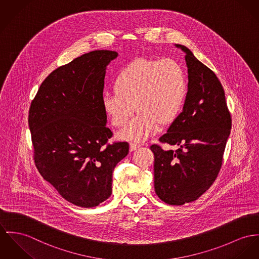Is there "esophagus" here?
I'll use <instances>...</instances> for the list:
<instances>
[{
    "label": "esophagus",
    "mask_w": 259,
    "mask_h": 259,
    "mask_svg": "<svg viewBox=\"0 0 259 259\" xmlns=\"http://www.w3.org/2000/svg\"><path fill=\"white\" fill-rule=\"evenodd\" d=\"M139 145L134 144V143H131V144H130V146H129V150H130V152H134V151H136V150H137V149H139Z\"/></svg>",
    "instance_id": "1"
}]
</instances>
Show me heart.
I'll return each mask as SVG.
<instances>
[{
	"mask_svg": "<svg viewBox=\"0 0 259 259\" xmlns=\"http://www.w3.org/2000/svg\"><path fill=\"white\" fill-rule=\"evenodd\" d=\"M114 94H103L101 106L115 127L124 126L137 108L139 114L118 133V138L143 142L179 115L187 92L186 76L178 61L139 58L117 75Z\"/></svg>",
	"mask_w": 259,
	"mask_h": 259,
	"instance_id": "heart-1",
	"label": "heart"
}]
</instances>
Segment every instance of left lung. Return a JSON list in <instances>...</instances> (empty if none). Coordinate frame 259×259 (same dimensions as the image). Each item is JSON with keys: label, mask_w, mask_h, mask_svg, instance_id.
Listing matches in <instances>:
<instances>
[{"label": "left lung", "mask_w": 259, "mask_h": 259, "mask_svg": "<svg viewBox=\"0 0 259 259\" xmlns=\"http://www.w3.org/2000/svg\"><path fill=\"white\" fill-rule=\"evenodd\" d=\"M188 73L187 94L182 111L159 141L179 149L163 151L151 146L155 156V191L169 205L198 199L219 172L232 128L225 92L215 73L184 45Z\"/></svg>", "instance_id": "left-lung-1"}]
</instances>
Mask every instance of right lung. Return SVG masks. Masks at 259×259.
<instances>
[{
    "label": "right lung",
    "mask_w": 259,
    "mask_h": 259,
    "mask_svg": "<svg viewBox=\"0 0 259 259\" xmlns=\"http://www.w3.org/2000/svg\"><path fill=\"white\" fill-rule=\"evenodd\" d=\"M118 53L96 50L53 71L32 100L28 125L35 165L70 203L93 208L112 192V172L129 152L106 145L112 132L101 106L106 67Z\"/></svg>",
    "instance_id": "right-lung-1"
}]
</instances>
